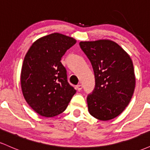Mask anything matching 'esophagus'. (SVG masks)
Returning <instances> with one entry per match:
<instances>
[{"instance_id":"34e87169","label":"esophagus","mask_w":150,"mask_h":150,"mask_svg":"<svg viewBox=\"0 0 150 150\" xmlns=\"http://www.w3.org/2000/svg\"><path fill=\"white\" fill-rule=\"evenodd\" d=\"M77 89L78 91H80L81 89H82V85H77Z\"/></svg>"}]
</instances>
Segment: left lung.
I'll return each mask as SVG.
<instances>
[{
    "label": "left lung",
    "mask_w": 150,
    "mask_h": 150,
    "mask_svg": "<svg viewBox=\"0 0 150 150\" xmlns=\"http://www.w3.org/2000/svg\"><path fill=\"white\" fill-rule=\"evenodd\" d=\"M80 46L95 77V87L87 98L89 112L97 119H113L124 111L133 94L135 76L131 58L108 39L80 42Z\"/></svg>",
    "instance_id": "left-lung-1"
}]
</instances>
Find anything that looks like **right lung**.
Wrapping results in <instances>:
<instances>
[{"mask_svg":"<svg viewBox=\"0 0 150 150\" xmlns=\"http://www.w3.org/2000/svg\"><path fill=\"white\" fill-rule=\"evenodd\" d=\"M75 43L73 38L53 33L37 39L26 53L20 77L22 94L41 116L53 117L63 113L76 92L68 83L61 62Z\"/></svg>","mask_w":150,"mask_h":150,"instance_id":"right-lung-1","label":"right lung"}]
</instances>
